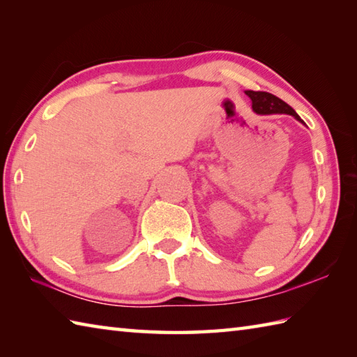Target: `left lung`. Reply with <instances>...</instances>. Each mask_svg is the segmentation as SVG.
I'll return each instance as SVG.
<instances>
[{
  "label": "left lung",
  "instance_id": "8db88e82",
  "mask_svg": "<svg viewBox=\"0 0 357 357\" xmlns=\"http://www.w3.org/2000/svg\"><path fill=\"white\" fill-rule=\"evenodd\" d=\"M245 95L253 102V110L261 115H271V113H287L296 119H299V115L296 113L290 105L284 102L280 98L271 95L268 92H255V90H247Z\"/></svg>",
  "mask_w": 357,
  "mask_h": 357
}]
</instances>
